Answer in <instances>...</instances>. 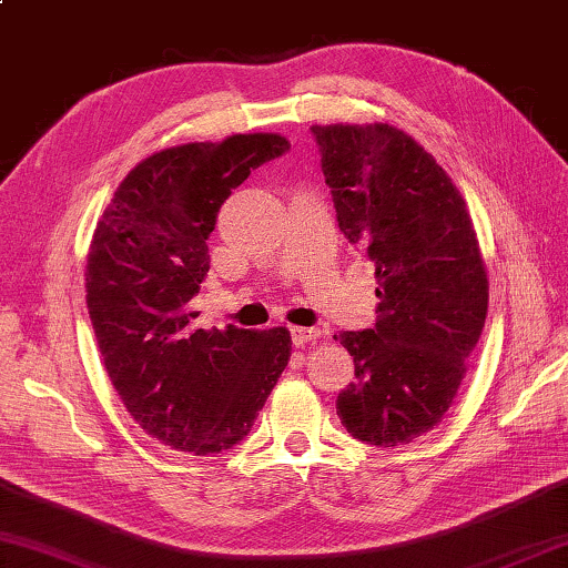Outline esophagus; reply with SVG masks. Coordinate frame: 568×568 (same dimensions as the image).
<instances>
[{
  "instance_id": "1",
  "label": "esophagus",
  "mask_w": 568,
  "mask_h": 568,
  "mask_svg": "<svg viewBox=\"0 0 568 568\" xmlns=\"http://www.w3.org/2000/svg\"><path fill=\"white\" fill-rule=\"evenodd\" d=\"M320 329H315V327H293L291 329V336H293V344L295 346H305V344H310V342H317L320 339Z\"/></svg>"
}]
</instances>
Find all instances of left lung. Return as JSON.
Returning <instances> with one entry per match:
<instances>
[{
    "mask_svg": "<svg viewBox=\"0 0 568 568\" xmlns=\"http://www.w3.org/2000/svg\"><path fill=\"white\" fill-rule=\"evenodd\" d=\"M344 236L376 263V327L344 332L356 381L336 397L354 439L415 442L444 419L488 315V273L462 192L390 124L312 126Z\"/></svg>",
    "mask_w": 568,
    "mask_h": 568,
    "instance_id": "left-lung-1",
    "label": "left lung"
}]
</instances>
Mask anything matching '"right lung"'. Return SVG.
<instances>
[{"label": "right lung", "instance_id": "obj_1", "mask_svg": "<svg viewBox=\"0 0 568 568\" xmlns=\"http://www.w3.org/2000/svg\"><path fill=\"white\" fill-rule=\"evenodd\" d=\"M287 149L281 134L163 149L129 171L92 234L84 287L104 368L139 427L175 452L232 449L291 361L285 327L192 329L190 310L216 212Z\"/></svg>", "mask_w": 568, "mask_h": 568}]
</instances>
